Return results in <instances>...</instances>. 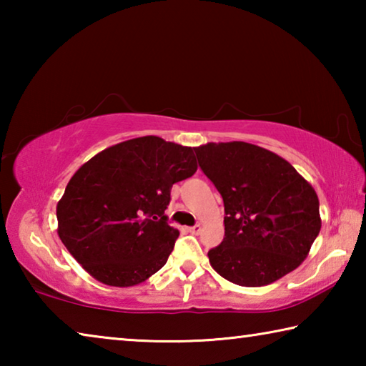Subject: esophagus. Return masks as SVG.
Returning <instances> with one entry per match:
<instances>
[{
    "mask_svg": "<svg viewBox=\"0 0 366 366\" xmlns=\"http://www.w3.org/2000/svg\"><path fill=\"white\" fill-rule=\"evenodd\" d=\"M200 231H202V226L200 224H195V226L189 227V232H192V234H198Z\"/></svg>",
    "mask_w": 366,
    "mask_h": 366,
    "instance_id": "obj_1",
    "label": "esophagus"
}]
</instances>
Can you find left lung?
I'll use <instances>...</instances> for the list:
<instances>
[{
	"label": "left lung",
	"instance_id": "8db88e82",
	"mask_svg": "<svg viewBox=\"0 0 366 366\" xmlns=\"http://www.w3.org/2000/svg\"><path fill=\"white\" fill-rule=\"evenodd\" d=\"M224 202V239L213 269L244 287L266 286L307 258L321 229L315 189L286 159L245 142L194 148Z\"/></svg>",
	"mask_w": 366,
	"mask_h": 366
}]
</instances>
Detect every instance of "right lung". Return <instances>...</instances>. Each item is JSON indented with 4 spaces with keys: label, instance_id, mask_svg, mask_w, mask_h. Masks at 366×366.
Here are the masks:
<instances>
[{
    "label": "right lung",
    "instance_id": "right-lung-1",
    "mask_svg": "<svg viewBox=\"0 0 366 366\" xmlns=\"http://www.w3.org/2000/svg\"><path fill=\"white\" fill-rule=\"evenodd\" d=\"M195 171L190 147L154 135L109 147L67 184L56 208L59 239L100 282H144L166 264L179 237L164 214L172 184Z\"/></svg>",
    "mask_w": 366,
    "mask_h": 366
}]
</instances>
